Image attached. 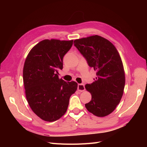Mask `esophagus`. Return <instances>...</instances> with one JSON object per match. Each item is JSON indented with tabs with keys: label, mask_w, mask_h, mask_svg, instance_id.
<instances>
[{
	"label": "esophagus",
	"mask_w": 147,
	"mask_h": 147,
	"mask_svg": "<svg viewBox=\"0 0 147 147\" xmlns=\"http://www.w3.org/2000/svg\"><path fill=\"white\" fill-rule=\"evenodd\" d=\"M77 90L80 91V92H83L84 90H85V88H84V86L83 84H78V88H77Z\"/></svg>",
	"instance_id": "esophagus-1"
}]
</instances>
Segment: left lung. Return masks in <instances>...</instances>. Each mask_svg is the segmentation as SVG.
Returning a JSON list of instances; mask_svg holds the SVG:
<instances>
[{
	"mask_svg": "<svg viewBox=\"0 0 147 147\" xmlns=\"http://www.w3.org/2000/svg\"><path fill=\"white\" fill-rule=\"evenodd\" d=\"M74 44L89 66L96 71L95 81L85 85L92 96L86 108L95 116H107L119 104L125 85V74L119 53L113 43L97 35L76 39Z\"/></svg>",
	"mask_w": 147,
	"mask_h": 147,
	"instance_id": "obj_1",
	"label": "left lung"
}]
</instances>
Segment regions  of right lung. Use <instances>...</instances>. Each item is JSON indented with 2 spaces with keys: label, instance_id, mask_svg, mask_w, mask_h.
<instances>
[{
  "label": "right lung",
  "instance_id": "1",
  "mask_svg": "<svg viewBox=\"0 0 147 147\" xmlns=\"http://www.w3.org/2000/svg\"><path fill=\"white\" fill-rule=\"evenodd\" d=\"M73 40L45 39L35 45L28 55L23 67L25 94L32 110L44 121L52 122L66 112L71 95L77 91L75 82L59 78L63 57Z\"/></svg>",
  "mask_w": 147,
  "mask_h": 147
}]
</instances>
